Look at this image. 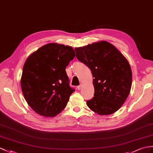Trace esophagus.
<instances>
[{
	"instance_id": "1",
	"label": "esophagus",
	"mask_w": 153,
	"mask_h": 153,
	"mask_svg": "<svg viewBox=\"0 0 153 153\" xmlns=\"http://www.w3.org/2000/svg\"><path fill=\"white\" fill-rule=\"evenodd\" d=\"M82 88V84H80V85H78V86H77V89H79V90H80V89H81Z\"/></svg>"
}]
</instances>
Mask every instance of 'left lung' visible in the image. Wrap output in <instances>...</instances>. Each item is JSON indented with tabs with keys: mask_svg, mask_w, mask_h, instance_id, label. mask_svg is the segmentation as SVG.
Listing matches in <instances>:
<instances>
[{
	"mask_svg": "<svg viewBox=\"0 0 153 153\" xmlns=\"http://www.w3.org/2000/svg\"><path fill=\"white\" fill-rule=\"evenodd\" d=\"M77 59L91 71L94 97L87 105L99 115H110L123 105L132 85L128 61L113 45L106 41L75 49Z\"/></svg>",
	"mask_w": 153,
	"mask_h": 153,
	"instance_id": "obj_1",
	"label": "left lung"
}]
</instances>
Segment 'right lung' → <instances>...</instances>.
<instances>
[{
    "mask_svg": "<svg viewBox=\"0 0 153 153\" xmlns=\"http://www.w3.org/2000/svg\"><path fill=\"white\" fill-rule=\"evenodd\" d=\"M74 56L71 47L48 43L26 60L21 89L28 105L36 113L54 117L65 108L74 91L69 85L65 68Z\"/></svg>",
    "mask_w": 153,
    "mask_h": 153,
    "instance_id": "1",
    "label": "right lung"
}]
</instances>
